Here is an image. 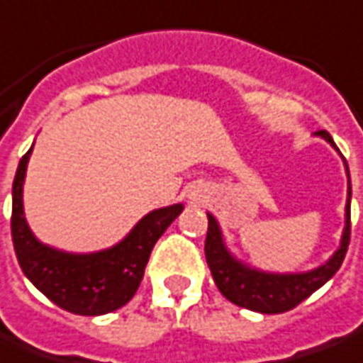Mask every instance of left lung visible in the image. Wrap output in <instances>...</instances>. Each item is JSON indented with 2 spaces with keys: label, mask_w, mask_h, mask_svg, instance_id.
<instances>
[{
  "label": "left lung",
  "mask_w": 363,
  "mask_h": 363,
  "mask_svg": "<svg viewBox=\"0 0 363 363\" xmlns=\"http://www.w3.org/2000/svg\"><path fill=\"white\" fill-rule=\"evenodd\" d=\"M319 136H323L331 146H335L331 140L330 132L319 130ZM347 169V164H345ZM350 177V170H347ZM350 199H352V184L347 186V205H345V227L342 235V245L333 253L328 263L321 267L306 273H265L259 269H251L237 261L227 251L223 243L219 223L213 215L208 217V229H206L205 257L208 269L213 273V279L217 283L219 291L231 303L259 313H283L289 311L295 306H299L313 291L325 281H330L335 275V271L342 267L344 257L350 245Z\"/></svg>",
  "instance_id": "left-lung-1"
}]
</instances>
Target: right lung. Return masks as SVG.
Wrapping results in <instances>:
<instances>
[{
    "mask_svg": "<svg viewBox=\"0 0 363 363\" xmlns=\"http://www.w3.org/2000/svg\"><path fill=\"white\" fill-rule=\"evenodd\" d=\"M32 148L19 160L11 191V239L19 267L50 301L69 313L104 315L126 306L143 281L152 247L181 215L182 205L148 213L118 245L104 251L76 255L52 249L33 237L23 217L21 193Z\"/></svg>",
    "mask_w": 363,
    "mask_h": 363,
    "instance_id": "1",
    "label": "right lung"
}]
</instances>
